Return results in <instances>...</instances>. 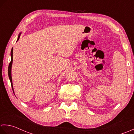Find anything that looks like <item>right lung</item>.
<instances>
[{"label": "right lung", "instance_id": "add662e5", "mask_svg": "<svg viewBox=\"0 0 134 134\" xmlns=\"http://www.w3.org/2000/svg\"><path fill=\"white\" fill-rule=\"evenodd\" d=\"M20 34L19 35L17 41L19 40V39H20ZM13 48H12V51H11V57H12V59H11V61H10L9 65V68H8V75H9V77L10 82H11V86H12V89L13 90L12 79V74H11V72H12V70H12V63H13Z\"/></svg>", "mask_w": 134, "mask_h": 134}]
</instances>
